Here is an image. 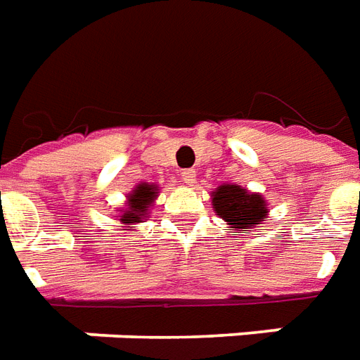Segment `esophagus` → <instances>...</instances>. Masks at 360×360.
<instances>
[{"label": "esophagus", "mask_w": 360, "mask_h": 360, "mask_svg": "<svg viewBox=\"0 0 360 360\" xmlns=\"http://www.w3.org/2000/svg\"><path fill=\"white\" fill-rule=\"evenodd\" d=\"M181 179H183L185 185H191V187H193L196 183V172L195 169H183V172H181Z\"/></svg>", "instance_id": "esophagus-1"}]
</instances>
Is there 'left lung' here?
<instances>
[{
  "mask_svg": "<svg viewBox=\"0 0 360 360\" xmlns=\"http://www.w3.org/2000/svg\"><path fill=\"white\" fill-rule=\"evenodd\" d=\"M212 208L216 216L226 221L231 233H250L255 227L264 224L268 218V202L260 193H250L249 188L237 183H221L212 191Z\"/></svg>",
  "mask_w": 360,
  "mask_h": 360,
  "instance_id": "obj_1",
  "label": "left lung"
}]
</instances>
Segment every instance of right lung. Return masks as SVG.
Returning a JSON list of instances; mask_svg holds the SVG:
<instances>
[{"instance_id":"add662e5","label":"right lung","mask_w":360,"mask_h":360,"mask_svg":"<svg viewBox=\"0 0 360 360\" xmlns=\"http://www.w3.org/2000/svg\"><path fill=\"white\" fill-rule=\"evenodd\" d=\"M158 193H160V187L154 183H139L127 195L125 206L115 210L117 216H113V218L119 219L121 227H125V229L139 226V224H142V219H146V216L150 214V206L158 198Z\"/></svg>"}]
</instances>
